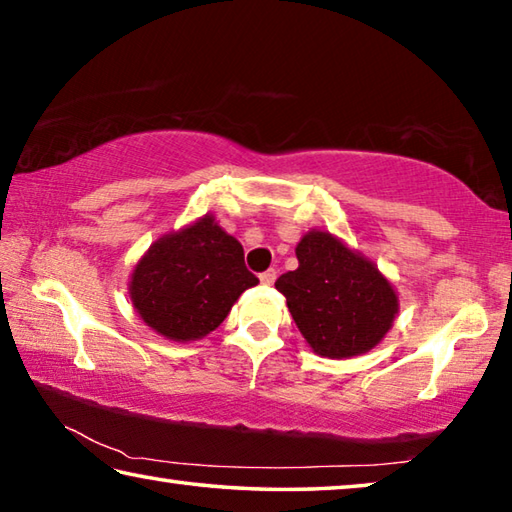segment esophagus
Returning a JSON list of instances; mask_svg holds the SVG:
<instances>
[{
	"label": "esophagus",
	"mask_w": 512,
	"mask_h": 512,
	"mask_svg": "<svg viewBox=\"0 0 512 512\" xmlns=\"http://www.w3.org/2000/svg\"><path fill=\"white\" fill-rule=\"evenodd\" d=\"M275 277H277V273L273 271V268H268V271L259 275V280H262V284H266V287H271V284L275 282Z\"/></svg>",
	"instance_id": "34e87169"
}]
</instances>
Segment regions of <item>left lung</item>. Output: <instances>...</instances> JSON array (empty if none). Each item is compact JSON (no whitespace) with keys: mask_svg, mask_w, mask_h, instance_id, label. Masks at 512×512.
Masks as SVG:
<instances>
[{"mask_svg":"<svg viewBox=\"0 0 512 512\" xmlns=\"http://www.w3.org/2000/svg\"><path fill=\"white\" fill-rule=\"evenodd\" d=\"M298 268L275 289L318 357L352 359L391 332L400 298L377 264L327 230H309L296 246Z\"/></svg>","mask_w":512,"mask_h":512,"instance_id":"8db88e82","label":"left lung"}]
</instances>
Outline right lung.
Masks as SVG:
<instances>
[{
	"mask_svg": "<svg viewBox=\"0 0 512 512\" xmlns=\"http://www.w3.org/2000/svg\"><path fill=\"white\" fill-rule=\"evenodd\" d=\"M259 280L244 264V248L214 214L155 239L128 282L133 309L153 332L192 343L214 332L241 293Z\"/></svg>",
	"mask_w": 512,
	"mask_h": 512,
	"instance_id": "obj_1",
	"label": "right lung"
}]
</instances>
